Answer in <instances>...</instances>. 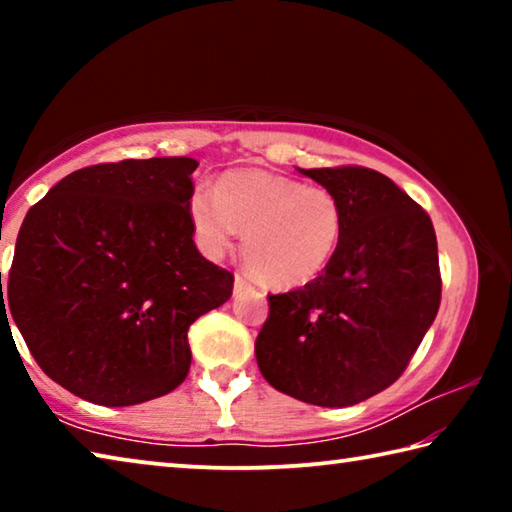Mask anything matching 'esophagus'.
I'll return each instance as SVG.
<instances>
[{"mask_svg": "<svg viewBox=\"0 0 512 512\" xmlns=\"http://www.w3.org/2000/svg\"><path fill=\"white\" fill-rule=\"evenodd\" d=\"M246 289H250V282L246 280L244 275H235V293H241Z\"/></svg>", "mask_w": 512, "mask_h": 512, "instance_id": "obj_1", "label": "esophagus"}]
</instances>
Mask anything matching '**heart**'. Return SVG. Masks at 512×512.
I'll use <instances>...</instances> for the list:
<instances>
[{
    "mask_svg": "<svg viewBox=\"0 0 512 512\" xmlns=\"http://www.w3.org/2000/svg\"><path fill=\"white\" fill-rule=\"evenodd\" d=\"M196 244L221 257L244 232V259L268 287H302L325 271L341 244L345 212L332 189L262 169L223 173L216 192L189 196Z\"/></svg>",
    "mask_w": 512,
    "mask_h": 512,
    "instance_id": "heart-1",
    "label": "heart"
}]
</instances>
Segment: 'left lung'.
<instances>
[{"mask_svg": "<svg viewBox=\"0 0 512 512\" xmlns=\"http://www.w3.org/2000/svg\"><path fill=\"white\" fill-rule=\"evenodd\" d=\"M298 171L339 196L341 244L316 280L268 296L255 357L275 391L339 409L391 386L436 318V232L429 214L384 173Z\"/></svg>", "mask_w": 512, "mask_h": 512, "instance_id": "left-lung-1", "label": "left lung"}]
</instances>
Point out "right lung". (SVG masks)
Returning a JSON list of instances; mask_svg holds the SVG:
<instances>
[{"instance_id": "add662e5", "label": "right lung", "mask_w": 512, "mask_h": 512, "mask_svg": "<svg viewBox=\"0 0 512 512\" xmlns=\"http://www.w3.org/2000/svg\"><path fill=\"white\" fill-rule=\"evenodd\" d=\"M196 167L94 164L24 216L2 311L45 375L81 400L131 406L171 393L192 363L189 325L232 296V273L192 239Z\"/></svg>"}]
</instances>
